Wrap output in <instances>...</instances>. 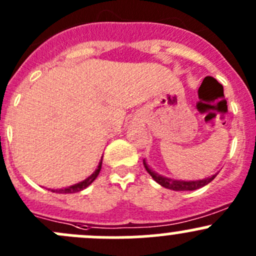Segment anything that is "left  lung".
<instances>
[{"label": "left lung", "mask_w": 256, "mask_h": 256, "mask_svg": "<svg viewBox=\"0 0 256 256\" xmlns=\"http://www.w3.org/2000/svg\"><path fill=\"white\" fill-rule=\"evenodd\" d=\"M144 166L146 168V171L148 172L150 176L154 178L158 184H161L162 187L168 188V190H198L200 187H204L206 184H208L209 182L214 180L216 176L213 174V176L203 178V180H174V178L170 177H164L162 174H158L156 171L151 168V167L147 164L146 160H144Z\"/></svg>", "instance_id": "1"}]
</instances>
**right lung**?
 Segmentation results:
<instances>
[{"label": "right lung", "mask_w": 256, "mask_h": 256, "mask_svg": "<svg viewBox=\"0 0 256 256\" xmlns=\"http://www.w3.org/2000/svg\"><path fill=\"white\" fill-rule=\"evenodd\" d=\"M102 158L100 160L99 164H98V167H96V170H95V171L92 172V174H90L89 177L85 178L84 180H82V182L76 183V184L69 186V187H66V188H56V190H50V192H53V193H59V194H69V193L80 192V190H85L86 187H89V186L92 184V182H94L95 178L99 176L100 170H102Z\"/></svg>", "instance_id": "obj_1"}]
</instances>
